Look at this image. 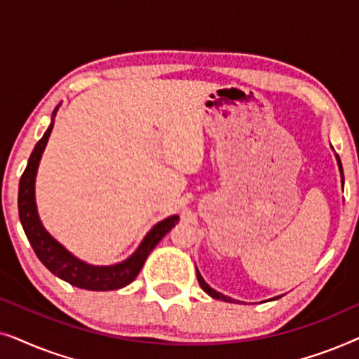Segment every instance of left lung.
I'll return each mask as SVG.
<instances>
[{"mask_svg":"<svg viewBox=\"0 0 359 359\" xmlns=\"http://www.w3.org/2000/svg\"><path fill=\"white\" fill-rule=\"evenodd\" d=\"M337 161H338V166H340V173H341V183H343V168H341V161H340V158H338V155H337ZM196 274H198V281H199V286L203 287L204 291L208 292L210 297H214V299H220V301H225V302H238V301H235V299H232V297H227V296H224V294H220V292L215 291V289L210 287L209 284L204 281V278L201 276V273L198 271V268H196ZM273 299H278V297H273Z\"/></svg>","mask_w":359,"mask_h":359,"instance_id":"1","label":"left lung"}]
</instances>
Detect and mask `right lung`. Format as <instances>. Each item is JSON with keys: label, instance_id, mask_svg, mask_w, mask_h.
<instances>
[{"label": "right lung", "instance_id": "1", "mask_svg": "<svg viewBox=\"0 0 359 359\" xmlns=\"http://www.w3.org/2000/svg\"><path fill=\"white\" fill-rule=\"evenodd\" d=\"M58 109V106L53 111V116ZM53 127L48 126L46 134L34 147L31 156H29L27 166L24 170L19 181V194H18V208H19V219H21L22 229L27 235V240L31 242L34 252L37 258L41 259L48 271H52L63 281L70 283L72 286L88 289V291H112V289H121L130 284L140 273L144 266L147 257L154 250L161 238L175 227L178 222V215L161 220L142 240L139 248L130 255L129 258L122 263L111 264V266H93L68 252V250L57 242L50 233L43 229V225L39 219L37 205H36V175L37 166L41 161V156L46 149L48 137H50Z\"/></svg>", "mask_w": 359, "mask_h": 359}]
</instances>
